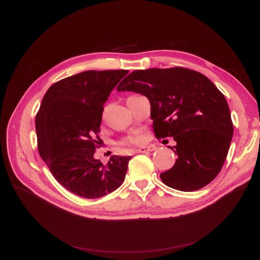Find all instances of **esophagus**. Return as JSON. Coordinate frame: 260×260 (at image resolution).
I'll use <instances>...</instances> for the list:
<instances>
[{
  "mask_svg": "<svg viewBox=\"0 0 260 260\" xmlns=\"http://www.w3.org/2000/svg\"><path fill=\"white\" fill-rule=\"evenodd\" d=\"M156 148H157L156 145H153V144L147 145V146H142V147H140V148L137 149V153H148V152H153V151H155Z\"/></svg>",
  "mask_w": 260,
  "mask_h": 260,
  "instance_id": "1",
  "label": "esophagus"
}]
</instances>
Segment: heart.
Listing matches in <instances>:
<instances>
[{
    "instance_id": "b5f03b06",
    "label": "heart",
    "mask_w": 260,
    "mask_h": 260,
    "mask_svg": "<svg viewBox=\"0 0 260 260\" xmlns=\"http://www.w3.org/2000/svg\"><path fill=\"white\" fill-rule=\"evenodd\" d=\"M145 141V135L140 133V132H137V133H134L129 136H127L126 138L123 139L121 141V144L123 145H141L142 143H144Z\"/></svg>"
}]
</instances>
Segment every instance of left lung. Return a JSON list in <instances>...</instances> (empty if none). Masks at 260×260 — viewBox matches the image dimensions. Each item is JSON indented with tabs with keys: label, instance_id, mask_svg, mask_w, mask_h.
<instances>
[{
	"label": "left lung",
	"instance_id": "obj_1",
	"mask_svg": "<svg viewBox=\"0 0 260 260\" xmlns=\"http://www.w3.org/2000/svg\"><path fill=\"white\" fill-rule=\"evenodd\" d=\"M117 90L147 97L156 138L173 137L177 143L170 148L178 158L160 174L163 183L193 192L215 179L234 128L224 95L209 78L183 67L149 68L129 74Z\"/></svg>",
	"mask_w": 260,
	"mask_h": 260
}]
</instances>
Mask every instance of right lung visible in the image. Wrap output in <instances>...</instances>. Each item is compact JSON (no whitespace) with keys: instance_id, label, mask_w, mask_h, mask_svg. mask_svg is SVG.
Returning a JSON list of instances; mask_svg holds the SVG:
<instances>
[{"instance_id":"right-lung-1","label":"right lung","mask_w":260,"mask_h":260,"mask_svg":"<svg viewBox=\"0 0 260 260\" xmlns=\"http://www.w3.org/2000/svg\"><path fill=\"white\" fill-rule=\"evenodd\" d=\"M128 71H87L62 79L46 91L36 116L38 151L54 178L88 199L105 196L125 178L131 156L93 158L104 103Z\"/></svg>"}]
</instances>
